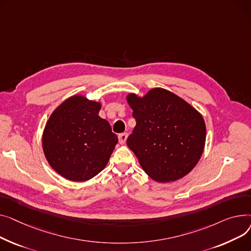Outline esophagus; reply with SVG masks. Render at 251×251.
Here are the masks:
<instances>
[{"label": "esophagus", "mask_w": 251, "mask_h": 251, "mask_svg": "<svg viewBox=\"0 0 251 251\" xmlns=\"http://www.w3.org/2000/svg\"><path fill=\"white\" fill-rule=\"evenodd\" d=\"M126 139H127V134L126 132H124V134H121L119 136V141L122 145H124L126 142Z\"/></svg>", "instance_id": "34e87169"}]
</instances>
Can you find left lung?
<instances>
[{
  "label": "left lung",
  "mask_w": 251,
  "mask_h": 251,
  "mask_svg": "<svg viewBox=\"0 0 251 251\" xmlns=\"http://www.w3.org/2000/svg\"><path fill=\"white\" fill-rule=\"evenodd\" d=\"M136 119L126 145L146 174L157 182L178 180L200 161L205 144L202 115L187 101L164 88L126 97Z\"/></svg>",
  "instance_id": "obj_1"
}]
</instances>
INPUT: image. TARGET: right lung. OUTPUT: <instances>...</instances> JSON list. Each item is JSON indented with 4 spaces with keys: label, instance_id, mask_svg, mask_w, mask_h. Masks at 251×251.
Wrapping results in <instances>:
<instances>
[{
    "label": "right lung",
    "instance_id": "1",
    "mask_svg": "<svg viewBox=\"0 0 251 251\" xmlns=\"http://www.w3.org/2000/svg\"><path fill=\"white\" fill-rule=\"evenodd\" d=\"M101 102L75 94L50 114L42 132V150L62 177L87 181L107 165L119 142L109 123L98 115Z\"/></svg>",
    "mask_w": 251,
    "mask_h": 251
}]
</instances>
